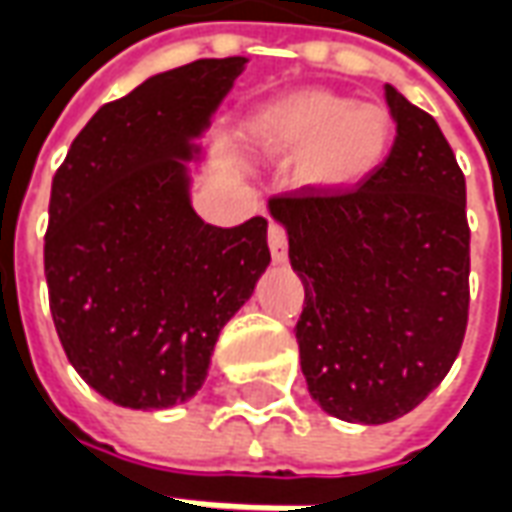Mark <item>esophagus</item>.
I'll list each match as a JSON object with an SVG mask.
<instances>
[{
    "label": "esophagus",
    "mask_w": 512,
    "mask_h": 512,
    "mask_svg": "<svg viewBox=\"0 0 512 512\" xmlns=\"http://www.w3.org/2000/svg\"><path fill=\"white\" fill-rule=\"evenodd\" d=\"M268 249H271L274 263H282L288 257V233L279 222L268 224Z\"/></svg>",
    "instance_id": "obj_1"
}]
</instances>
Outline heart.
Masks as SVG:
<instances>
[{"label": "heart", "mask_w": 512, "mask_h": 512, "mask_svg": "<svg viewBox=\"0 0 512 512\" xmlns=\"http://www.w3.org/2000/svg\"><path fill=\"white\" fill-rule=\"evenodd\" d=\"M252 134L266 156L299 158L296 178L307 189L337 194L376 175L392 147L395 123L384 106L312 87L263 106Z\"/></svg>", "instance_id": "obj_1"}]
</instances>
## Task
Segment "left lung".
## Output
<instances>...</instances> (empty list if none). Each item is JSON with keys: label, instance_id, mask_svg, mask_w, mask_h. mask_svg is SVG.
<instances>
[{"label": "left lung", "instance_id": "obj_1", "mask_svg": "<svg viewBox=\"0 0 512 512\" xmlns=\"http://www.w3.org/2000/svg\"><path fill=\"white\" fill-rule=\"evenodd\" d=\"M395 142L351 191L271 197L304 282L301 373L323 411L381 425L450 373L469 321L466 180L439 123L386 84Z\"/></svg>", "mask_w": 512, "mask_h": 512}]
</instances>
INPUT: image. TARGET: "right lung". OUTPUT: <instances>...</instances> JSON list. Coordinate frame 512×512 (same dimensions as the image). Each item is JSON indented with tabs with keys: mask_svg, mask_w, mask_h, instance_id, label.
<instances>
[{
	"mask_svg": "<svg viewBox=\"0 0 512 512\" xmlns=\"http://www.w3.org/2000/svg\"><path fill=\"white\" fill-rule=\"evenodd\" d=\"M244 62H189L104 104L51 180V318L76 373L117 406L197 395L222 326L271 263L266 219L205 224L183 167Z\"/></svg>",
	"mask_w": 512,
	"mask_h": 512,
	"instance_id": "add662e5",
	"label": "right lung"
}]
</instances>
